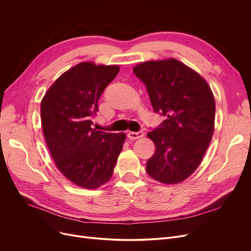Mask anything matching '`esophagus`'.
<instances>
[{
  "instance_id": "1",
  "label": "esophagus",
  "mask_w": 251,
  "mask_h": 251,
  "mask_svg": "<svg viewBox=\"0 0 251 251\" xmlns=\"http://www.w3.org/2000/svg\"><path fill=\"white\" fill-rule=\"evenodd\" d=\"M143 135H144V132H143L142 130L137 131V132H129V133H128V137H129L130 139H132V140L141 138Z\"/></svg>"
}]
</instances>
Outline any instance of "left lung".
<instances>
[{
  "mask_svg": "<svg viewBox=\"0 0 251 251\" xmlns=\"http://www.w3.org/2000/svg\"><path fill=\"white\" fill-rule=\"evenodd\" d=\"M155 113L166 117L148 133L155 151L147 162L154 180L176 184L188 178L203 159L214 134L216 103L207 82L175 59L135 66Z\"/></svg>",
  "mask_w": 251,
  "mask_h": 251,
  "instance_id": "8db88e82",
  "label": "left lung"
}]
</instances>
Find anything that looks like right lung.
Here are the masks:
<instances>
[{
  "label": "right lung",
  "mask_w": 251,
  "mask_h": 251,
  "mask_svg": "<svg viewBox=\"0 0 251 251\" xmlns=\"http://www.w3.org/2000/svg\"><path fill=\"white\" fill-rule=\"evenodd\" d=\"M119 70L118 66L79 63L57 79L42 100L49 151L61 173L82 188L107 183L123 149L124 133L92 128L99 99Z\"/></svg>",
  "instance_id": "add662e5"
}]
</instances>
